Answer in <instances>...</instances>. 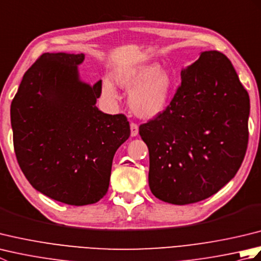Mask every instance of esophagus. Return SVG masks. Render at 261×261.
Masks as SVG:
<instances>
[{"label":"esophagus","instance_id":"obj_1","mask_svg":"<svg viewBox=\"0 0 261 261\" xmlns=\"http://www.w3.org/2000/svg\"><path fill=\"white\" fill-rule=\"evenodd\" d=\"M130 130H131V137H136L138 135V132H139V126H138L137 123H132L130 124Z\"/></svg>","mask_w":261,"mask_h":261}]
</instances>
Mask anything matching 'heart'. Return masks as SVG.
<instances>
[{
    "mask_svg": "<svg viewBox=\"0 0 261 261\" xmlns=\"http://www.w3.org/2000/svg\"><path fill=\"white\" fill-rule=\"evenodd\" d=\"M114 82L130 91L129 107L142 119H153L165 112L175 90L173 76L167 70H160L156 64L116 70ZM102 93L109 101H115L119 96L118 90L110 80H103Z\"/></svg>",
    "mask_w": 261,
    "mask_h": 261,
    "instance_id": "obj_1",
    "label": "heart"
}]
</instances>
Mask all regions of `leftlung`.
Wrapping results in <instances>:
<instances>
[{"label": "left lung", "mask_w": 261, "mask_h": 261, "mask_svg": "<svg viewBox=\"0 0 261 261\" xmlns=\"http://www.w3.org/2000/svg\"><path fill=\"white\" fill-rule=\"evenodd\" d=\"M180 77L165 112L139 126L151 193L176 205L203 201L233 178L247 151L250 112L249 94L222 53H202Z\"/></svg>", "instance_id": "1"}]
</instances>
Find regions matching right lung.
<instances>
[{
  "mask_svg": "<svg viewBox=\"0 0 261 261\" xmlns=\"http://www.w3.org/2000/svg\"><path fill=\"white\" fill-rule=\"evenodd\" d=\"M83 54L41 55L11 104L16 159L33 188L75 206L108 193L115 151L130 137L124 114L96 108L102 82H82Z\"/></svg>",
  "mask_w": 261,
  "mask_h": 261,
  "instance_id": "1",
  "label": "right lung"
}]
</instances>
